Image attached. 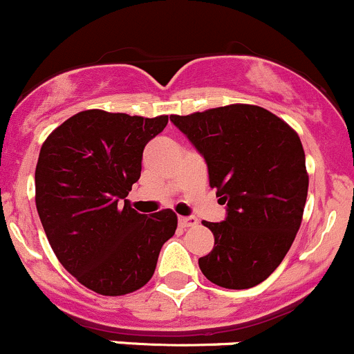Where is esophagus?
<instances>
[{
	"label": "esophagus",
	"mask_w": 354,
	"mask_h": 354,
	"mask_svg": "<svg viewBox=\"0 0 354 354\" xmlns=\"http://www.w3.org/2000/svg\"><path fill=\"white\" fill-rule=\"evenodd\" d=\"M178 224H180L182 227H194V225H197V219L194 216L178 217Z\"/></svg>",
	"instance_id": "34e87169"
}]
</instances>
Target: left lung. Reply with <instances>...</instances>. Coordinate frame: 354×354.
I'll return each instance as SVG.
<instances>
[{
  "label": "left lung",
  "mask_w": 354,
  "mask_h": 354,
  "mask_svg": "<svg viewBox=\"0 0 354 354\" xmlns=\"http://www.w3.org/2000/svg\"><path fill=\"white\" fill-rule=\"evenodd\" d=\"M204 157L209 184L227 216L202 224L214 249L198 259L210 283L254 288L283 263L303 221L309 177L303 144L284 120L256 105L170 115Z\"/></svg>",
  "instance_id": "obj_1"
}]
</instances>
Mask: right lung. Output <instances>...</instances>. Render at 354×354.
Returning <instances> with one entry per match:
<instances>
[{
  "instance_id": "add662e5",
  "label": "right lung",
  "mask_w": 354,
  "mask_h": 354,
  "mask_svg": "<svg viewBox=\"0 0 354 354\" xmlns=\"http://www.w3.org/2000/svg\"><path fill=\"white\" fill-rule=\"evenodd\" d=\"M169 117L85 110L48 135L35 170L37 210L55 256L85 288L124 296L145 286L176 234L170 209L147 216L127 196L145 145Z\"/></svg>"
}]
</instances>
